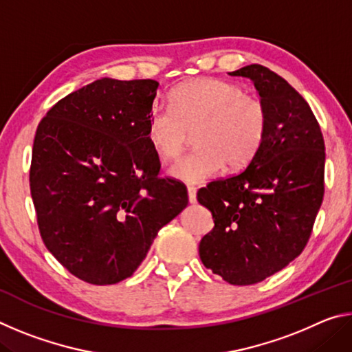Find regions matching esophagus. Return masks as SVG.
<instances>
[{"mask_svg": "<svg viewBox=\"0 0 352 352\" xmlns=\"http://www.w3.org/2000/svg\"><path fill=\"white\" fill-rule=\"evenodd\" d=\"M188 200L189 204H195V200H197V189L194 186H188Z\"/></svg>", "mask_w": 352, "mask_h": 352, "instance_id": "obj_1", "label": "esophagus"}]
</instances>
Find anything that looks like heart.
Listing matches in <instances>:
<instances>
[{
  "mask_svg": "<svg viewBox=\"0 0 352 352\" xmlns=\"http://www.w3.org/2000/svg\"><path fill=\"white\" fill-rule=\"evenodd\" d=\"M269 130V111L259 98L236 83L197 79L175 87L170 105L155 102L147 118V140L160 157L175 158L195 132L197 151L170 166V177L204 183L225 169L241 170L253 162Z\"/></svg>",
  "mask_w": 352,
  "mask_h": 352,
  "instance_id": "1",
  "label": "heart"
}]
</instances>
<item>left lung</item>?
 Returning <instances> with one entry per match:
<instances>
[{
  "instance_id": "left-lung-1",
  "label": "left lung",
  "mask_w": 352,
  "mask_h": 352,
  "mask_svg": "<svg viewBox=\"0 0 352 352\" xmlns=\"http://www.w3.org/2000/svg\"><path fill=\"white\" fill-rule=\"evenodd\" d=\"M230 76L254 83L269 111V130L247 169L197 192L214 219L199 253L226 283L250 285L305 250L323 201L326 153L311 107L287 80L258 63Z\"/></svg>"
}]
</instances>
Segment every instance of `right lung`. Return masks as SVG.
<instances>
[{
  "label": "right lung",
  "mask_w": 352,
  "mask_h": 352,
  "mask_svg": "<svg viewBox=\"0 0 352 352\" xmlns=\"http://www.w3.org/2000/svg\"><path fill=\"white\" fill-rule=\"evenodd\" d=\"M158 85L104 77L58 100L37 127L29 183L41 239L85 283L132 276L188 205L183 183L158 178L147 140Z\"/></svg>",
  "instance_id": "right-lung-1"
}]
</instances>
